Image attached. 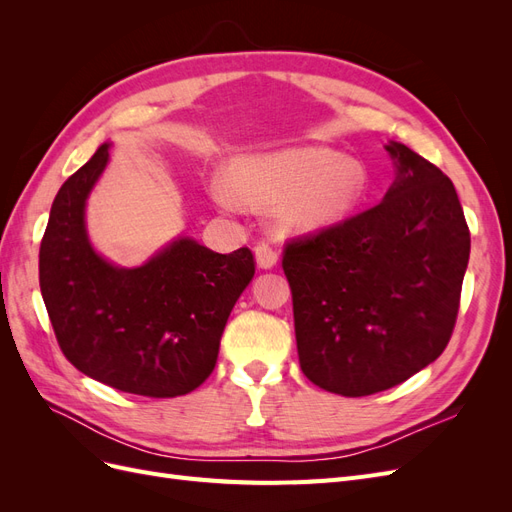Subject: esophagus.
I'll return each instance as SVG.
<instances>
[{
  "label": "esophagus",
  "instance_id": "1",
  "mask_svg": "<svg viewBox=\"0 0 512 512\" xmlns=\"http://www.w3.org/2000/svg\"><path fill=\"white\" fill-rule=\"evenodd\" d=\"M254 252H256V262H258L260 269H271V267H275V262H277V250H275L273 245H269V243H258Z\"/></svg>",
  "mask_w": 512,
  "mask_h": 512
}]
</instances>
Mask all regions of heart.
I'll return each mask as SVG.
<instances>
[{"mask_svg": "<svg viewBox=\"0 0 512 512\" xmlns=\"http://www.w3.org/2000/svg\"><path fill=\"white\" fill-rule=\"evenodd\" d=\"M367 188L365 168L324 147H290L247 156L232 166V183L211 181V196L222 209L239 200L271 207L275 224L286 232H314L342 222L361 203Z\"/></svg>", "mask_w": 512, "mask_h": 512, "instance_id": "obj_1", "label": "heart"}]
</instances>
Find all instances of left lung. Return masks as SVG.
Returning <instances> with one entry per match:
<instances>
[{
	"instance_id": "1",
	"label": "left lung",
	"mask_w": 512,
	"mask_h": 512,
	"mask_svg": "<svg viewBox=\"0 0 512 512\" xmlns=\"http://www.w3.org/2000/svg\"><path fill=\"white\" fill-rule=\"evenodd\" d=\"M382 203L292 237V290L303 374L344 397L374 395L433 363L453 335L470 228L453 181L401 143Z\"/></svg>"
}]
</instances>
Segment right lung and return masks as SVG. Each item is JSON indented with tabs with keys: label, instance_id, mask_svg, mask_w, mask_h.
Segmentation results:
<instances>
[{
	"label": "right lung",
	"instance_id": "1",
	"mask_svg": "<svg viewBox=\"0 0 512 512\" xmlns=\"http://www.w3.org/2000/svg\"><path fill=\"white\" fill-rule=\"evenodd\" d=\"M108 145L61 185L40 243V292L66 359L106 386L177 397L218 363L226 320L256 271L252 250L211 252L179 239L147 265L119 269L91 250L85 200Z\"/></svg>",
	"mask_w": 512,
	"mask_h": 512
}]
</instances>
